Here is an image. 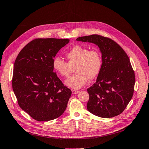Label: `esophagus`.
<instances>
[{
	"label": "esophagus",
	"instance_id": "34e87169",
	"mask_svg": "<svg viewBox=\"0 0 149 149\" xmlns=\"http://www.w3.org/2000/svg\"><path fill=\"white\" fill-rule=\"evenodd\" d=\"M72 94L75 95V94H77V93H79V91L75 90H72Z\"/></svg>",
	"mask_w": 149,
	"mask_h": 149
}]
</instances>
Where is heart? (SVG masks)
Segmentation results:
<instances>
[{"instance_id":"heart-1","label":"heart","mask_w":149,"mask_h":149,"mask_svg":"<svg viewBox=\"0 0 149 149\" xmlns=\"http://www.w3.org/2000/svg\"><path fill=\"white\" fill-rule=\"evenodd\" d=\"M68 63L60 56L53 60V68L61 75L66 77L70 73V66L75 64V73L65 81V84L72 89H79L90 80L94 79L100 73L102 58L97 50L90 49L81 45H75L66 53Z\"/></svg>"}]
</instances>
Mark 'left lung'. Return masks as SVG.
Returning <instances> with one entry per match:
<instances>
[{"label": "left lung", "mask_w": 149, "mask_h": 149, "mask_svg": "<svg viewBox=\"0 0 149 149\" xmlns=\"http://www.w3.org/2000/svg\"><path fill=\"white\" fill-rule=\"evenodd\" d=\"M76 40L95 44L102 54V63L96 83L87 89L88 111L102 118L122 113L133 97L135 84L128 55L118 43L100 35L80 37Z\"/></svg>", "instance_id": "8db88e82"}]
</instances>
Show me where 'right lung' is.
<instances>
[{"label": "right lung", "mask_w": 149, "mask_h": 149, "mask_svg": "<svg viewBox=\"0 0 149 149\" xmlns=\"http://www.w3.org/2000/svg\"><path fill=\"white\" fill-rule=\"evenodd\" d=\"M69 39L37 38L21 49L14 64L12 87L19 107L37 121L58 118L72 91L53 72V60Z\"/></svg>", "instance_id": "right-lung-1"}]
</instances>
